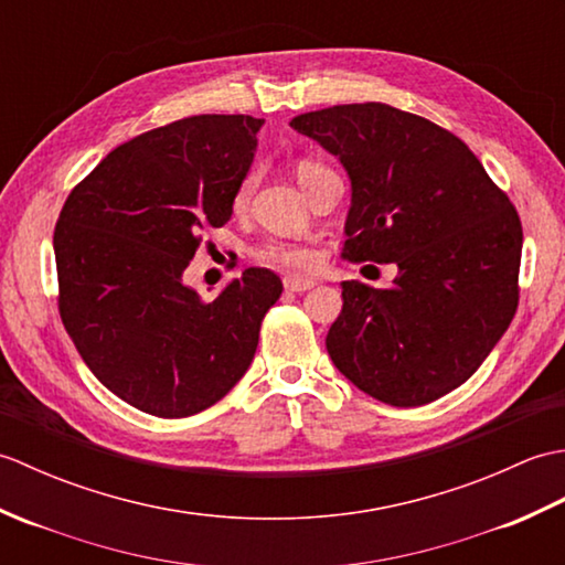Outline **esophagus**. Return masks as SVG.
Segmentation results:
<instances>
[{
    "mask_svg": "<svg viewBox=\"0 0 565 565\" xmlns=\"http://www.w3.org/2000/svg\"><path fill=\"white\" fill-rule=\"evenodd\" d=\"M313 286H316V281L306 279V276H286L284 279V289L291 294H303L308 289H313Z\"/></svg>",
    "mask_w": 565,
    "mask_h": 565,
    "instance_id": "34e87169",
    "label": "esophagus"
}]
</instances>
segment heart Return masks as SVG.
I'll list each match as a JSON object with an SVG mask.
<instances>
[{"label": "heart", "instance_id": "b5f03b06", "mask_svg": "<svg viewBox=\"0 0 565 565\" xmlns=\"http://www.w3.org/2000/svg\"><path fill=\"white\" fill-rule=\"evenodd\" d=\"M326 170V167L318 162L303 160L296 164V179L298 184L306 186V182L310 177H316L318 172ZM252 191V174H247L243 182L237 184L235 196H233V206L243 209ZM255 259L264 267H274V269H286V271H308L313 269L318 264V252L310 247H301V245H284V243H264L262 247L255 249Z\"/></svg>", "mask_w": 565, "mask_h": 565}]
</instances>
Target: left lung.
<instances>
[{"instance_id": "1", "label": "left lung", "mask_w": 565, "mask_h": 565, "mask_svg": "<svg viewBox=\"0 0 565 565\" xmlns=\"http://www.w3.org/2000/svg\"><path fill=\"white\" fill-rule=\"evenodd\" d=\"M291 126L352 179L342 257L398 264L388 289L342 281L334 366L371 398L427 405L459 388L520 303L522 223L451 130L388 104H342Z\"/></svg>"}]
</instances>
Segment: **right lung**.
Instances as JSON below:
<instances>
[{"label": "right lung", "instance_id": "right-lung-1", "mask_svg": "<svg viewBox=\"0 0 565 565\" xmlns=\"http://www.w3.org/2000/svg\"><path fill=\"white\" fill-rule=\"evenodd\" d=\"M262 126L201 114L152 128L106 154L60 211V318L92 374L142 413L189 417L218 403L284 291L269 269H245L213 301L182 281L201 235L231 221Z\"/></svg>", "mask_w": 565, "mask_h": 565}]
</instances>
